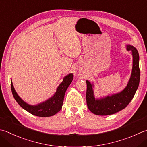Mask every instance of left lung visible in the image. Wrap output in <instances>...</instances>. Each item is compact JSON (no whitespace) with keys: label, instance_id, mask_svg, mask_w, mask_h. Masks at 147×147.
Listing matches in <instances>:
<instances>
[{"label":"left lung","instance_id":"obj_1","mask_svg":"<svg viewBox=\"0 0 147 147\" xmlns=\"http://www.w3.org/2000/svg\"><path fill=\"white\" fill-rule=\"evenodd\" d=\"M127 50L133 55V69L130 79L126 87L119 93L108 96L100 99L94 97V85L87 80V105L92 113L97 115H109L124 109L134 96L139 86L140 70L139 67L138 51L131 45H127Z\"/></svg>","mask_w":147,"mask_h":147}]
</instances>
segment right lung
<instances>
[{"instance_id":"right-lung-1","label":"right lung","mask_w":147,"mask_h":147,"mask_svg":"<svg viewBox=\"0 0 147 147\" xmlns=\"http://www.w3.org/2000/svg\"><path fill=\"white\" fill-rule=\"evenodd\" d=\"M73 74L72 73L65 76L64 78L63 82L57 88L56 92L53 96L46 101L39 103L37 105H28L20 98L14 90L12 81H11V91H12L14 99L16 100L18 105L26 111L36 116L41 117H51L55 115L61 110L65 91L73 81Z\"/></svg>"}]
</instances>
